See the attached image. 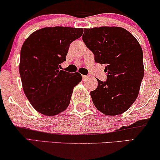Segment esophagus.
Returning a JSON list of instances; mask_svg holds the SVG:
<instances>
[{"label": "esophagus", "mask_w": 160, "mask_h": 160, "mask_svg": "<svg viewBox=\"0 0 160 160\" xmlns=\"http://www.w3.org/2000/svg\"><path fill=\"white\" fill-rule=\"evenodd\" d=\"M89 78H90V76H89L82 75V79H83V80H87V79H88Z\"/></svg>", "instance_id": "1"}]
</instances>
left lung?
Instances as JSON below:
<instances>
[{
    "mask_svg": "<svg viewBox=\"0 0 160 160\" xmlns=\"http://www.w3.org/2000/svg\"><path fill=\"white\" fill-rule=\"evenodd\" d=\"M84 30L82 39L92 51L95 62L107 65V80L97 78L98 88L90 92L92 102L105 115L125 112L138 98L144 76L142 48L135 37L121 27Z\"/></svg>",
    "mask_w": 160,
    "mask_h": 160,
    "instance_id": "1",
    "label": "left lung"
}]
</instances>
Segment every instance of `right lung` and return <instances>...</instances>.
<instances>
[{
    "mask_svg": "<svg viewBox=\"0 0 160 160\" xmlns=\"http://www.w3.org/2000/svg\"><path fill=\"white\" fill-rule=\"evenodd\" d=\"M83 28L45 27L33 32L20 51L19 71L26 96L38 112L54 116L69 105L78 72L60 70L72 41L82 37Z\"/></svg>",
    "mask_w": 160,
    "mask_h": 160,
    "instance_id": "add662e5",
    "label": "right lung"
}]
</instances>
